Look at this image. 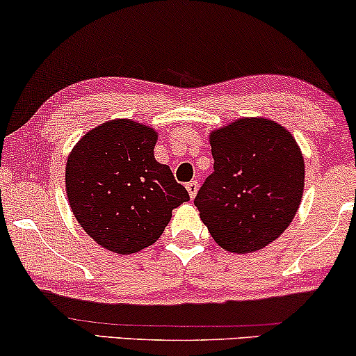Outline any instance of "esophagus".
Returning a JSON list of instances; mask_svg holds the SVG:
<instances>
[{
  "label": "esophagus",
  "instance_id": "34e87169",
  "mask_svg": "<svg viewBox=\"0 0 356 356\" xmlns=\"http://www.w3.org/2000/svg\"><path fill=\"white\" fill-rule=\"evenodd\" d=\"M186 189L189 193V197H191V200H195V196L197 195V189H200V184H197V181H189L186 184Z\"/></svg>",
  "mask_w": 356,
  "mask_h": 356
}]
</instances>
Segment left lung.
Masks as SVG:
<instances>
[{"label":"left lung","mask_w":356,"mask_h":356,"mask_svg":"<svg viewBox=\"0 0 356 356\" xmlns=\"http://www.w3.org/2000/svg\"><path fill=\"white\" fill-rule=\"evenodd\" d=\"M214 173L195 206L224 250L253 253L275 242L301 204L304 156L288 129L266 118H240L211 131Z\"/></svg>","instance_id":"obj_1"}]
</instances>
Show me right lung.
<instances>
[{"mask_svg":"<svg viewBox=\"0 0 356 356\" xmlns=\"http://www.w3.org/2000/svg\"><path fill=\"white\" fill-rule=\"evenodd\" d=\"M159 132L132 119L88 131L68 154L65 189L83 230L106 250L129 255L150 247L189 200L168 165L155 160Z\"/></svg>","mask_w":356,"mask_h":356,"instance_id":"add662e5","label":"right lung"}]
</instances>
